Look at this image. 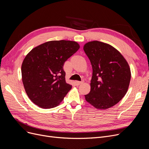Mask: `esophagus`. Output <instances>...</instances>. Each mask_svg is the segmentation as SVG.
Here are the masks:
<instances>
[{
  "instance_id": "obj_1",
  "label": "esophagus",
  "mask_w": 149,
  "mask_h": 149,
  "mask_svg": "<svg viewBox=\"0 0 149 149\" xmlns=\"http://www.w3.org/2000/svg\"><path fill=\"white\" fill-rule=\"evenodd\" d=\"M75 83H76V84H77V85H81V84H82V83H83V81H75Z\"/></svg>"
}]
</instances>
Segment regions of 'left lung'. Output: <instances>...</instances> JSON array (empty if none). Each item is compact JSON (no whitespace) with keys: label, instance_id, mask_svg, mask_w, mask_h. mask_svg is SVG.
<instances>
[{"label":"left lung","instance_id":"obj_1","mask_svg":"<svg viewBox=\"0 0 149 149\" xmlns=\"http://www.w3.org/2000/svg\"><path fill=\"white\" fill-rule=\"evenodd\" d=\"M93 68L91 91L86 100L97 109H106L115 105L126 94L131 79L128 64L111 45L98 41L83 46Z\"/></svg>","mask_w":149,"mask_h":149}]
</instances>
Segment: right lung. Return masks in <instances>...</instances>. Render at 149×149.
<instances>
[{"mask_svg": "<svg viewBox=\"0 0 149 149\" xmlns=\"http://www.w3.org/2000/svg\"><path fill=\"white\" fill-rule=\"evenodd\" d=\"M80 48L72 41H50L39 45L25 57L22 80L29 99L39 107H57L72 88L66 82L63 65Z\"/></svg>", "mask_w": 149, "mask_h": 149, "instance_id": "add662e5", "label": "right lung"}]
</instances>
